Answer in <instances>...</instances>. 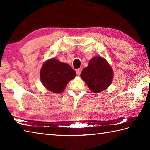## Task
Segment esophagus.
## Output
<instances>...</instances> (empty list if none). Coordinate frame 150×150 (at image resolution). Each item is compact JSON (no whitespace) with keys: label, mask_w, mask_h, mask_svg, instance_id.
I'll list each match as a JSON object with an SVG mask.
<instances>
[{"label":"esophagus","mask_w":150,"mask_h":150,"mask_svg":"<svg viewBox=\"0 0 150 150\" xmlns=\"http://www.w3.org/2000/svg\"><path fill=\"white\" fill-rule=\"evenodd\" d=\"M81 71H82V69H81V68L77 69V70H76V73H77V74L78 75H79L81 74Z\"/></svg>","instance_id":"1"}]
</instances>
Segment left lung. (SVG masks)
Listing matches in <instances>:
<instances>
[{"instance_id": "obj_1", "label": "left lung", "mask_w": 150, "mask_h": 150, "mask_svg": "<svg viewBox=\"0 0 150 150\" xmlns=\"http://www.w3.org/2000/svg\"><path fill=\"white\" fill-rule=\"evenodd\" d=\"M81 77L92 92L99 93L107 89L112 83L113 71L105 58L95 57L82 71Z\"/></svg>"}]
</instances>
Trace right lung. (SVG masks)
<instances>
[{
	"instance_id": "right-lung-1",
	"label": "right lung",
	"mask_w": 150,
	"mask_h": 150,
	"mask_svg": "<svg viewBox=\"0 0 150 150\" xmlns=\"http://www.w3.org/2000/svg\"><path fill=\"white\" fill-rule=\"evenodd\" d=\"M75 76L76 72L71 66L54 58L47 60L40 71V79L43 86L56 93L62 92L69 81Z\"/></svg>"
}]
</instances>
